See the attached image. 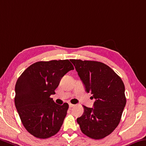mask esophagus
<instances>
[{
  "label": "esophagus",
  "instance_id": "34e87169",
  "mask_svg": "<svg viewBox=\"0 0 146 146\" xmlns=\"http://www.w3.org/2000/svg\"><path fill=\"white\" fill-rule=\"evenodd\" d=\"M75 106V105H73V104H71V103H69V108H72L73 106Z\"/></svg>",
  "mask_w": 146,
  "mask_h": 146
}]
</instances>
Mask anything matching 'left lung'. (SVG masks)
Wrapping results in <instances>:
<instances>
[{"mask_svg":"<svg viewBox=\"0 0 146 146\" xmlns=\"http://www.w3.org/2000/svg\"><path fill=\"white\" fill-rule=\"evenodd\" d=\"M88 93L96 99L94 108L84 106L77 119L82 133L95 140L106 137L118 125L126 105L121 78L107 65L97 61L71 60Z\"/></svg>","mask_w":146,"mask_h":146,"instance_id":"left-lung-1","label":"left lung"}]
</instances>
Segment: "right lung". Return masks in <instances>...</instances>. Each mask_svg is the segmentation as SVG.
I'll list each match as a JSON object with an SVG mask.
<instances>
[{
    "label": "right lung",
    "instance_id": "obj_1",
    "mask_svg": "<svg viewBox=\"0 0 146 146\" xmlns=\"http://www.w3.org/2000/svg\"><path fill=\"white\" fill-rule=\"evenodd\" d=\"M74 68L69 60L36 62L23 71L15 84V105L27 131L45 139L59 131L69 105L55 103V94L62 78Z\"/></svg>",
    "mask_w": 146,
    "mask_h": 146
}]
</instances>
